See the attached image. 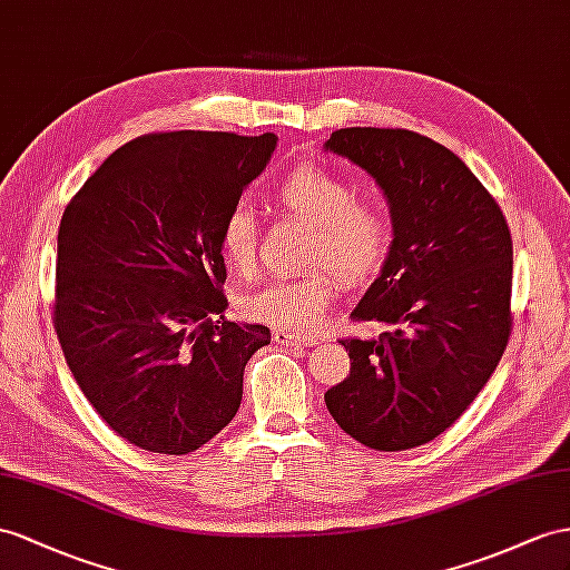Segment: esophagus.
Returning <instances> with one entry per match:
<instances>
[{
    "mask_svg": "<svg viewBox=\"0 0 570 570\" xmlns=\"http://www.w3.org/2000/svg\"><path fill=\"white\" fill-rule=\"evenodd\" d=\"M272 337L276 344L284 346H313L317 344V337H308V334H298V332H288V330H274Z\"/></svg>",
    "mask_w": 570,
    "mask_h": 570,
    "instance_id": "1",
    "label": "esophagus"
}]
</instances>
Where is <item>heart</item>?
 <instances>
[{
	"mask_svg": "<svg viewBox=\"0 0 570 570\" xmlns=\"http://www.w3.org/2000/svg\"><path fill=\"white\" fill-rule=\"evenodd\" d=\"M272 199L286 214L311 224L308 265L301 279L272 282L238 298L245 320L276 330H313L337 296L340 279L366 282L390 250L392 222L381 202L358 199L354 185L325 166H301L274 185ZM218 250L230 272L247 276L257 262V224L247 207H233L218 228Z\"/></svg>",
	"mask_w": 570,
	"mask_h": 570,
	"instance_id": "obj_1",
	"label": "heart"
}]
</instances>
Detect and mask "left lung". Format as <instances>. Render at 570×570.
I'll return each instance as SVG.
<instances>
[{
	"label": "left lung",
	"mask_w": 570,
	"mask_h": 570,
	"mask_svg": "<svg viewBox=\"0 0 570 570\" xmlns=\"http://www.w3.org/2000/svg\"><path fill=\"white\" fill-rule=\"evenodd\" d=\"M325 149L366 170L392 216L381 276L352 313L392 330L340 342L352 371L325 404L342 431L373 450L424 445L455 424L505 352V216L462 158L410 129L346 127Z\"/></svg>",
	"instance_id": "left-lung-1"
}]
</instances>
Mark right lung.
<instances>
[{
    "label": "right lung",
    "mask_w": 570,
    "mask_h": 570,
    "mask_svg": "<svg viewBox=\"0 0 570 570\" xmlns=\"http://www.w3.org/2000/svg\"><path fill=\"white\" fill-rule=\"evenodd\" d=\"M276 137L144 135L67 204L52 320L77 385L132 445L187 455L230 424L265 325L224 317V216Z\"/></svg>",
    "instance_id": "obj_1"
}]
</instances>
